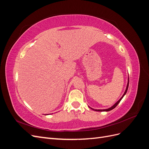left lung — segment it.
<instances>
[{"mask_svg":"<svg viewBox=\"0 0 149 149\" xmlns=\"http://www.w3.org/2000/svg\"><path fill=\"white\" fill-rule=\"evenodd\" d=\"M129 78H128V83H127V87H126V89H125V92H124V94H123V96L120 97V100H119L118 102H117L116 103H115L114 105H113L112 107H111L110 108H108V109H93V108H91V107H89L91 108V109H92L93 110L96 111H111V110H112V109H114V108H115L117 106H118V104L120 102V101H121L122 99L123 98V97L124 96V95L126 94V93H127V89H128V87H129Z\"/></svg>","mask_w":149,"mask_h":149,"instance_id":"obj_1","label":"left lung"}]
</instances>
